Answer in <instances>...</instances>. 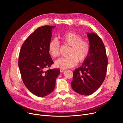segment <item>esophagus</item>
Returning a JSON list of instances; mask_svg holds the SVG:
<instances>
[{"instance_id": "esophagus-1", "label": "esophagus", "mask_w": 123, "mask_h": 123, "mask_svg": "<svg viewBox=\"0 0 123 123\" xmlns=\"http://www.w3.org/2000/svg\"><path fill=\"white\" fill-rule=\"evenodd\" d=\"M65 71V70L64 69H60V71H61V72H64Z\"/></svg>"}]
</instances>
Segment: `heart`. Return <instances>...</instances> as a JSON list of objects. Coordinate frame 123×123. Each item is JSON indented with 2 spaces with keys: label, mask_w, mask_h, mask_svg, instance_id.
<instances>
[{
  "label": "heart",
  "mask_w": 123,
  "mask_h": 123,
  "mask_svg": "<svg viewBox=\"0 0 123 123\" xmlns=\"http://www.w3.org/2000/svg\"><path fill=\"white\" fill-rule=\"evenodd\" d=\"M61 42L70 46L67 55L68 56L59 58L55 62L57 68L67 69L73 67L78 62H83L88 56L90 49V44L86 39L77 33L68 31L59 36ZM49 53L53 58H56L60 54L59 43L56 39L50 41L48 44Z\"/></svg>",
  "instance_id": "1"
}]
</instances>
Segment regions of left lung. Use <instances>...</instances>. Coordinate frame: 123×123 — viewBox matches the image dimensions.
<instances>
[{
	"instance_id": "8db88e82",
	"label": "left lung",
	"mask_w": 123,
	"mask_h": 123,
	"mask_svg": "<svg viewBox=\"0 0 123 123\" xmlns=\"http://www.w3.org/2000/svg\"><path fill=\"white\" fill-rule=\"evenodd\" d=\"M90 49L82 66L73 71L71 86L83 95H89L100 87L106 75L108 58L101 38L94 33H88Z\"/></svg>"
}]
</instances>
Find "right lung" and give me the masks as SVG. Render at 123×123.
<instances>
[{
	"label": "right lung",
	"instance_id": "add662e5",
	"mask_svg": "<svg viewBox=\"0 0 123 123\" xmlns=\"http://www.w3.org/2000/svg\"><path fill=\"white\" fill-rule=\"evenodd\" d=\"M55 26L39 27L29 36L22 45L18 66L25 86L33 94L43 97L54 90L58 68L48 69L54 62L48 51L52 30Z\"/></svg>",
	"mask_w": 123,
	"mask_h": 123
}]
</instances>
